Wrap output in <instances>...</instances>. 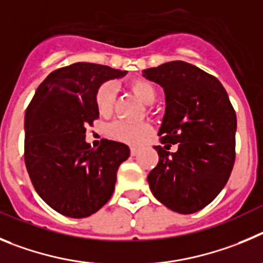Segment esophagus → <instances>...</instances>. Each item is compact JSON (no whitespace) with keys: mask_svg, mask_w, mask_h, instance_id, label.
<instances>
[{"mask_svg":"<svg viewBox=\"0 0 263 263\" xmlns=\"http://www.w3.org/2000/svg\"><path fill=\"white\" fill-rule=\"evenodd\" d=\"M139 152H140V149L135 148V146H131V155L132 156H137L139 155Z\"/></svg>","mask_w":263,"mask_h":263,"instance_id":"34e87169","label":"esophagus"}]
</instances>
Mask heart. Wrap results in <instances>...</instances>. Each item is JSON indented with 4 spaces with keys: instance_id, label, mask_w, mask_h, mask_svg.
Here are the masks:
<instances>
[{
    "instance_id": "1",
    "label": "heart",
    "mask_w": 263,
    "mask_h": 263,
    "mask_svg": "<svg viewBox=\"0 0 263 263\" xmlns=\"http://www.w3.org/2000/svg\"><path fill=\"white\" fill-rule=\"evenodd\" d=\"M128 87L132 93L140 99L145 105H152L155 102L157 91L155 85L145 79H136L128 82ZM115 101V87L111 82H103L97 87L94 94V103L96 108L102 117H107L111 114L114 107ZM151 132V124L146 122L141 123H127L123 120H117L111 123L107 127L108 136L122 143L137 145L148 136Z\"/></svg>"
}]
</instances>
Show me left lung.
I'll use <instances>...</instances> for the list:
<instances>
[{"label": "left lung", "mask_w": 263, "mask_h": 263, "mask_svg": "<svg viewBox=\"0 0 263 263\" xmlns=\"http://www.w3.org/2000/svg\"><path fill=\"white\" fill-rule=\"evenodd\" d=\"M164 87L166 110L155 146L158 162L148 174L151 191L178 214L199 211L219 195L236 158L235 108L221 82L184 61L144 70ZM172 143L179 151L167 153Z\"/></svg>", "instance_id": "8db88e82"}]
</instances>
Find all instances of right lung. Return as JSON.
<instances>
[{
    "instance_id": "1",
    "label": "right lung",
    "mask_w": 263,
    "mask_h": 263,
    "mask_svg": "<svg viewBox=\"0 0 263 263\" xmlns=\"http://www.w3.org/2000/svg\"><path fill=\"white\" fill-rule=\"evenodd\" d=\"M107 65L76 63L47 76L25 117V164L39 196L59 214L90 216L111 198L120 164L129 157L123 143L85 141L99 112L94 103L102 82L126 74Z\"/></svg>"
}]
</instances>
